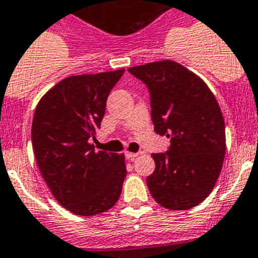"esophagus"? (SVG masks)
I'll return each mask as SVG.
<instances>
[{"label":"esophagus","mask_w":258,"mask_h":258,"mask_svg":"<svg viewBox=\"0 0 258 258\" xmlns=\"http://www.w3.org/2000/svg\"><path fill=\"white\" fill-rule=\"evenodd\" d=\"M136 156H138V154H136V152H128V151L125 152V158L128 159V160H134Z\"/></svg>","instance_id":"obj_1"}]
</instances>
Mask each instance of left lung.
I'll use <instances>...</instances> for the list:
<instances>
[{
	"instance_id": "left-lung-1",
	"label": "left lung",
	"mask_w": 258,
	"mask_h": 258,
	"mask_svg": "<svg viewBox=\"0 0 258 258\" xmlns=\"http://www.w3.org/2000/svg\"><path fill=\"white\" fill-rule=\"evenodd\" d=\"M128 71L150 90L155 133L171 138L167 152L152 154L148 189L164 208H194L208 198L223 168L225 124L216 98L200 77L173 60Z\"/></svg>"
}]
</instances>
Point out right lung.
I'll list each match as a JSON object with an SVG mask.
<instances>
[{
  "label": "right lung",
  "instance_id": "obj_1",
  "mask_svg": "<svg viewBox=\"0 0 258 258\" xmlns=\"http://www.w3.org/2000/svg\"><path fill=\"white\" fill-rule=\"evenodd\" d=\"M124 69L73 75L50 89L35 108L31 142L38 168L55 200L79 216L112 208L124 181V155L98 151L96 130L111 89Z\"/></svg>",
  "mask_w": 258,
  "mask_h": 258
}]
</instances>
